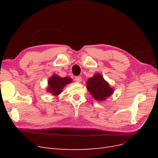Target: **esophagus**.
<instances>
[{
    "mask_svg": "<svg viewBox=\"0 0 158 158\" xmlns=\"http://www.w3.org/2000/svg\"><path fill=\"white\" fill-rule=\"evenodd\" d=\"M75 81L76 82H80L81 81H82V77L81 76H76L75 78Z\"/></svg>",
    "mask_w": 158,
    "mask_h": 158,
    "instance_id": "1",
    "label": "esophagus"
}]
</instances>
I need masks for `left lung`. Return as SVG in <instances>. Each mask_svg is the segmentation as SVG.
<instances>
[{
	"label": "left lung",
	"mask_w": 158,
	"mask_h": 158,
	"mask_svg": "<svg viewBox=\"0 0 158 158\" xmlns=\"http://www.w3.org/2000/svg\"><path fill=\"white\" fill-rule=\"evenodd\" d=\"M86 88L92 97L99 102L104 101L113 93V89L100 74H95L88 80Z\"/></svg>",
	"instance_id": "left-lung-1"
}]
</instances>
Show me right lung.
Wrapping results in <instances>:
<instances>
[{
	"label": "right lung",
	"instance_id": "add662e5",
	"mask_svg": "<svg viewBox=\"0 0 158 158\" xmlns=\"http://www.w3.org/2000/svg\"><path fill=\"white\" fill-rule=\"evenodd\" d=\"M72 82H73V80L69 77L61 78L56 74H53L48 80L49 86L47 88V92L51 93L52 95L56 96L62 92L66 85Z\"/></svg>",
	"mask_w": 158,
	"mask_h": 158
}]
</instances>
